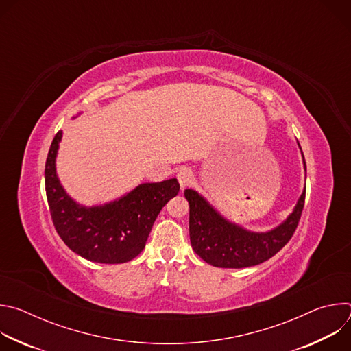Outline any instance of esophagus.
Instances as JSON below:
<instances>
[{
	"mask_svg": "<svg viewBox=\"0 0 351 351\" xmlns=\"http://www.w3.org/2000/svg\"><path fill=\"white\" fill-rule=\"evenodd\" d=\"M176 178H178V182H179V184H180L182 189H186L187 186H190V184L193 183V179H194L193 172H191V169H189V168H180V169L178 171Z\"/></svg>",
	"mask_w": 351,
	"mask_h": 351,
	"instance_id": "obj_1",
	"label": "esophagus"
}]
</instances>
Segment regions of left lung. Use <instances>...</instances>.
Returning <instances> with one entry per match:
<instances>
[{
  "label": "left lung",
  "mask_w": 351,
  "mask_h": 351,
  "mask_svg": "<svg viewBox=\"0 0 351 351\" xmlns=\"http://www.w3.org/2000/svg\"><path fill=\"white\" fill-rule=\"evenodd\" d=\"M184 197L190 206L189 232L195 254L214 267L245 268L269 260L291 239L302 218L306 190L289 218L267 233H253L228 222L194 190H184Z\"/></svg>",
  "instance_id": "1"
}]
</instances>
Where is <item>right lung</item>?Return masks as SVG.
Masks as SVG:
<instances>
[{"label": "right lung", "mask_w": 351, "mask_h": 351, "mask_svg": "<svg viewBox=\"0 0 351 351\" xmlns=\"http://www.w3.org/2000/svg\"><path fill=\"white\" fill-rule=\"evenodd\" d=\"M62 132L45 161V193L57 233L80 257L101 264H122L138 256L162 207L179 193L178 179L138 184L125 197L99 207L76 204L62 189L56 157Z\"/></svg>", "instance_id": "obj_1"}]
</instances>
